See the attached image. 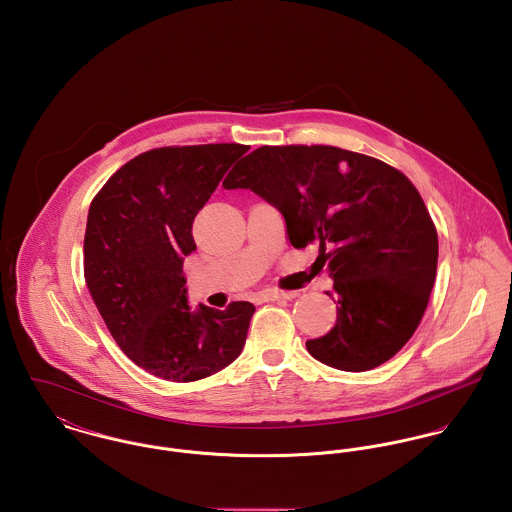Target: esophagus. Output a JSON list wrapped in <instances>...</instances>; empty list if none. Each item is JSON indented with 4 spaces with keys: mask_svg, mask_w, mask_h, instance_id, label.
Instances as JSON below:
<instances>
[{
    "mask_svg": "<svg viewBox=\"0 0 512 512\" xmlns=\"http://www.w3.org/2000/svg\"><path fill=\"white\" fill-rule=\"evenodd\" d=\"M298 296V292H284V290H263L261 294H259V298L263 300V302H275V300H292V298H296Z\"/></svg>",
    "mask_w": 512,
    "mask_h": 512,
    "instance_id": "obj_1",
    "label": "esophagus"
}]
</instances>
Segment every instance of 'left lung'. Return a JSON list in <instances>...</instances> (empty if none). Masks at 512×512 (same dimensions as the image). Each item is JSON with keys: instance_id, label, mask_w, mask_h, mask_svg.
Listing matches in <instances>:
<instances>
[{"instance_id": "8db88e82", "label": "left lung", "mask_w": 512, "mask_h": 512, "mask_svg": "<svg viewBox=\"0 0 512 512\" xmlns=\"http://www.w3.org/2000/svg\"><path fill=\"white\" fill-rule=\"evenodd\" d=\"M224 188H247L275 206L292 247H320L338 320L306 341L314 359L369 371L412 338L436 281L438 233L402 172L330 145H265L233 167Z\"/></svg>"}]
</instances>
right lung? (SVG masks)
Returning a JSON list of instances; mask_svg holds the SVG:
<instances>
[{
    "label": "right lung",
    "instance_id": "right-lung-1",
    "mask_svg": "<svg viewBox=\"0 0 512 512\" xmlns=\"http://www.w3.org/2000/svg\"><path fill=\"white\" fill-rule=\"evenodd\" d=\"M247 151L239 143H210L141 153L112 174L90 204L88 290L121 351L159 379L210 377L245 345L255 306L192 310L182 263L196 249V214Z\"/></svg>",
    "mask_w": 512,
    "mask_h": 512
}]
</instances>
